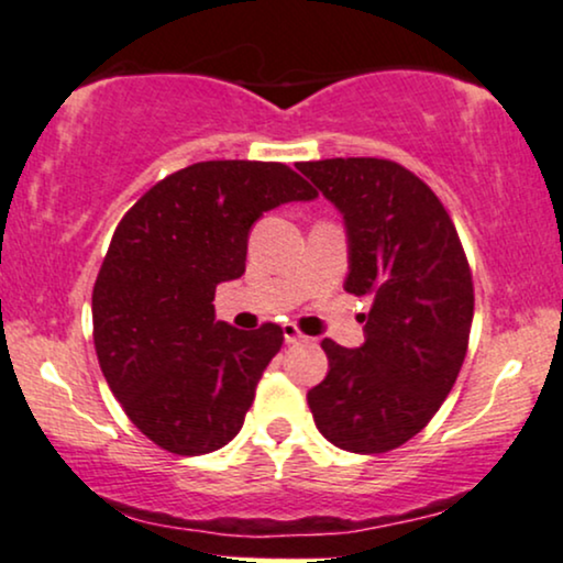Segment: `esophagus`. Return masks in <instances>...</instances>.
<instances>
[{
  "instance_id": "34e87169",
  "label": "esophagus",
  "mask_w": 563,
  "mask_h": 563,
  "mask_svg": "<svg viewBox=\"0 0 563 563\" xmlns=\"http://www.w3.org/2000/svg\"><path fill=\"white\" fill-rule=\"evenodd\" d=\"M283 338H286V343H301V341H307V335L301 333L299 328H296V324H283Z\"/></svg>"
}]
</instances>
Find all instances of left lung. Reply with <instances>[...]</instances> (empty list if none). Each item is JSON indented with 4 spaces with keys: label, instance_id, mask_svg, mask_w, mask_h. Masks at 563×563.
<instances>
[{
    "label": "left lung",
    "instance_id": "left-lung-1",
    "mask_svg": "<svg viewBox=\"0 0 563 563\" xmlns=\"http://www.w3.org/2000/svg\"><path fill=\"white\" fill-rule=\"evenodd\" d=\"M299 170L333 201L349 235L343 288L369 296L364 343L324 338L328 377L307 393L317 430L351 453L415 438L445 401L470 343L475 288L449 212L398 162L338 157Z\"/></svg>",
    "mask_w": 563,
    "mask_h": 563
}]
</instances>
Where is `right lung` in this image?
<instances>
[{
    "instance_id": "right-lung-1",
    "label": "right lung",
    "mask_w": 563,
    "mask_h": 563,
    "mask_svg": "<svg viewBox=\"0 0 563 563\" xmlns=\"http://www.w3.org/2000/svg\"><path fill=\"white\" fill-rule=\"evenodd\" d=\"M314 196L280 162L212 159L167 175L120 220L91 296L93 346L114 398L159 449L201 456L239 435L283 330L214 320V288L246 273L264 212Z\"/></svg>"
}]
</instances>
